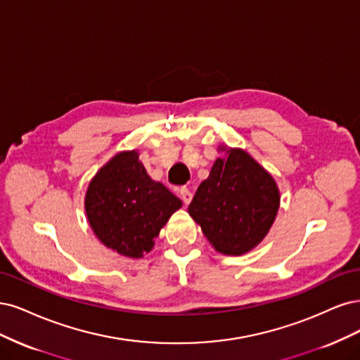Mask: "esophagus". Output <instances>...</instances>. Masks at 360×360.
I'll use <instances>...</instances> for the list:
<instances>
[{
	"mask_svg": "<svg viewBox=\"0 0 360 360\" xmlns=\"http://www.w3.org/2000/svg\"><path fill=\"white\" fill-rule=\"evenodd\" d=\"M179 195H181V199H182V202L185 205H188L191 202V199H193V194H191V191L187 187H181L179 188Z\"/></svg>",
	"mask_w": 360,
	"mask_h": 360,
	"instance_id": "1",
	"label": "esophagus"
}]
</instances>
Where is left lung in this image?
I'll return each mask as SVG.
<instances>
[{"label": "left lung", "mask_w": 360, "mask_h": 360, "mask_svg": "<svg viewBox=\"0 0 360 360\" xmlns=\"http://www.w3.org/2000/svg\"><path fill=\"white\" fill-rule=\"evenodd\" d=\"M278 207L274 178L245 150L229 148L199 185L188 214L218 252L240 256L268 235Z\"/></svg>", "instance_id": "obj_1"}]
</instances>
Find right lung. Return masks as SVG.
I'll list each match as a JSON object with an SVG mask.
<instances>
[{
	"instance_id": "add662e5",
	"label": "right lung",
	"mask_w": 360,
	"mask_h": 360,
	"mask_svg": "<svg viewBox=\"0 0 360 360\" xmlns=\"http://www.w3.org/2000/svg\"><path fill=\"white\" fill-rule=\"evenodd\" d=\"M182 202L148 176L137 150H124L89 182L85 211L91 229L108 248L141 259Z\"/></svg>"
}]
</instances>
